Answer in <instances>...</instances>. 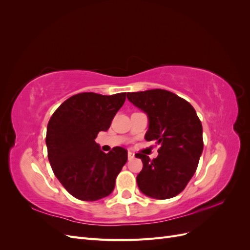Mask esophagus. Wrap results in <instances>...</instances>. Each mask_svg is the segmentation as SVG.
Wrapping results in <instances>:
<instances>
[{"label": "esophagus", "mask_w": 250, "mask_h": 250, "mask_svg": "<svg viewBox=\"0 0 250 250\" xmlns=\"http://www.w3.org/2000/svg\"><path fill=\"white\" fill-rule=\"evenodd\" d=\"M133 158H134V153L131 152V151H128V160L131 161Z\"/></svg>", "instance_id": "esophagus-1"}]
</instances>
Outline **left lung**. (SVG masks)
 Wrapping results in <instances>:
<instances>
[{
  "mask_svg": "<svg viewBox=\"0 0 250 250\" xmlns=\"http://www.w3.org/2000/svg\"><path fill=\"white\" fill-rule=\"evenodd\" d=\"M127 99L148 117L146 141L161 146L152 161L135 154L143 162L139 188L151 198H172L184 191L197 169L203 150L200 120L190 103L166 89L127 93Z\"/></svg>",
  "mask_w": 250,
  "mask_h": 250,
  "instance_id": "left-lung-1",
  "label": "left lung"
}]
</instances>
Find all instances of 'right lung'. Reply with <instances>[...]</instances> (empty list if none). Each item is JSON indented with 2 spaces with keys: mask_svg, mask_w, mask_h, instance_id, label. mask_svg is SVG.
<instances>
[{
  "mask_svg": "<svg viewBox=\"0 0 250 250\" xmlns=\"http://www.w3.org/2000/svg\"><path fill=\"white\" fill-rule=\"evenodd\" d=\"M125 99L126 93H81L65 100L51 117L46 137L49 162L60 184L75 198L96 201L115 188L127 162V150L115 147L104 153L95 139L108 129Z\"/></svg>",
  "mask_w": 250,
  "mask_h": 250,
  "instance_id": "obj_1",
  "label": "right lung"
}]
</instances>
